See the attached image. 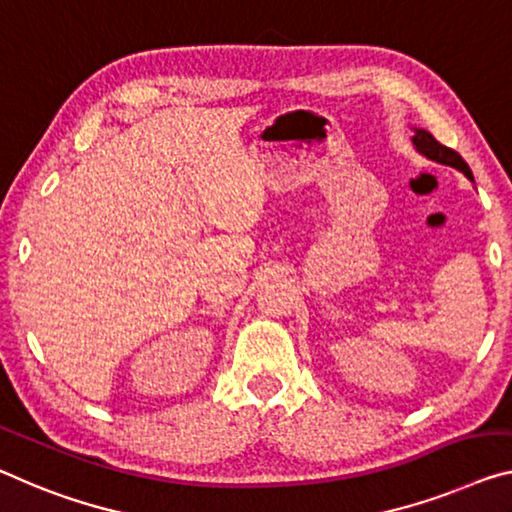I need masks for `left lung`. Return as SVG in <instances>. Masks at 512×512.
Segmentation results:
<instances>
[{
    "label": "left lung",
    "mask_w": 512,
    "mask_h": 512,
    "mask_svg": "<svg viewBox=\"0 0 512 512\" xmlns=\"http://www.w3.org/2000/svg\"><path fill=\"white\" fill-rule=\"evenodd\" d=\"M412 144L419 153H423L428 157V160H435L439 164H448V167H455L460 169L462 174H465L469 180H474L471 176V169L467 167V162L462 160V157L453 151V148L442 146L439 141L430 135L428 130H421V128H414V137H412Z\"/></svg>",
    "instance_id": "8db88e82"
}]
</instances>
